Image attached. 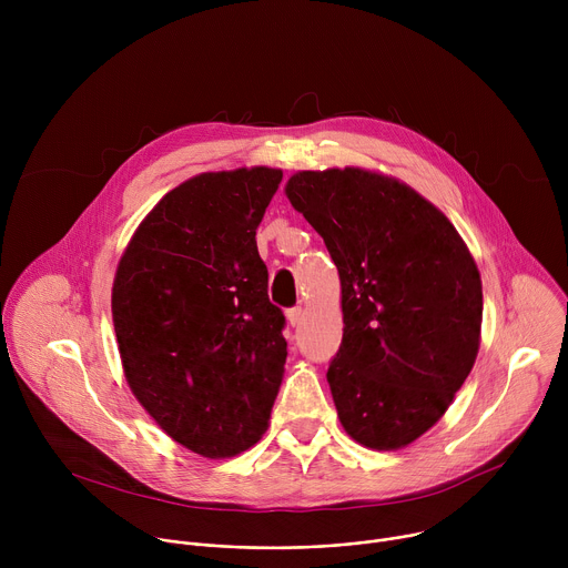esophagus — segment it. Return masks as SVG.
<instances>
[{"instance_id":"1","label":"esophagus","mask_w":568,"mask_h":568,"mask_svg":"<svg viewBox=\"0 0 568 568\" xmlns=\"http://www.w3.org/2000/svg\"><path fill=\"white\" fill-rule=\"evenodd\" d=\"M301 307H290L287 312H285V316H287V323H290V326L294 328V326H298V321H301Z\"/></svg>"}]
</instances>
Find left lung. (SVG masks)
Instances as JSON below:
<instances>
[{
  "label": "left lung",
  "mask_w": 568,
  "mask_h": 568,
  "mask_svg": "<svg viewBox=\"0 0 568 568\" xmlns=\"http://www.w3.org/2000/svg\"><path fill=\"white\" fill-rule=\"evenodd\" d=\"M285 195L339 272L344 337L328 384L344 429L371 449L414 443L478 353L483 290L469 250L432 202L379 173L301 171Z\"/></svg>",
  "instance_id": "8db88e82"
}]
</instances>
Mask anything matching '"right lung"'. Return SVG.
<instances>
[{
  "label": "right lung",
  "instance_id": "1",
  "mask_svg": "<svg viewBox=\"0 0 568 568\" xmlns=\"http://www.w3.org/2000/svg\"><path fill=\"white\" fill-rule=\"evenodd\" d=\"M283 171L202 173L145 215L119 261L112 318L125 379L173 440L206 458L250 449L283 379L285 316L256 229Z\"/></svg>",
  "mask_w": 568,
  "mask_h": 568
}]
</instances>
